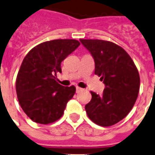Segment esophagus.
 <instances>
[{
	"label": "esophagus",
	"instance_id": "1",
	"mask_svg": "<svg viewBox=\"0 0 155 155\" xmlns=\"http://www.w3.org/2000/svg\"><path fill=\"white\" fill-rule=\"evenodd\" d=\"M82 91V89L81 88H80V87H76V92H80V91Z\"/></svg>",
	"mask_w": 155,
	"mask_h": 155
}]
</instances>
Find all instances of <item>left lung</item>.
I'll list each match as a JSON object with an SVG mask.
<instances>
[{"label":"left lung","instance_id":"left-lung-1","mask_svg":"<svg viewBox=\"0 0 155 155\" xmlns=\"http://www.w3.org/2000/svg\"><path fill=\"white\" fill-rule=\"evenodd\" d=\"M92 55L95 74L105 84L101 96L91 91L85 105L89 118L97 125L109 127L126 117L135 104L140 85L139 74L133 59L123 48L109 41L81 39Z\"/></svg>","mask_w":155,"mask_h":155}]
</instances>
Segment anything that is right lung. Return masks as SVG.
I'll return each mask as SVG.
<instances>
[{
  "instance_id": "obj_1",
  "label": "right lung",
  "mask_w": 155,
  "mask_h": 155,
  "mask_svg": "<svg viewBox=\"0 0 155 155\" xmlns=\"http://www.w3.org/2000/svg\"><path fill=\"white\" fill-rule=\"evenodd\" d=\"M80 44L75 39L47 41L25 56L17 74L16 91L21 107L33 122L48 124L64 114L75 87L59 85L55 76L62 72L61 62Z\"/></svg>"
}]
</instances>
